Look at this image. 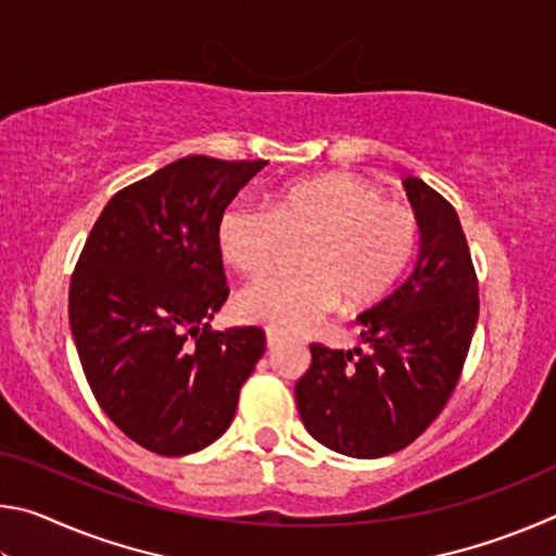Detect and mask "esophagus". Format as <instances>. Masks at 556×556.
Returning a JSON list of instances; mask_svg holds the SVG:
<instances>
[{"instance_id": "34e87169", "label": "esophagus", "mask_w": 556, "mask_h": 556, "mask_svg": "<svg viewBox=\"0 0 556 556\" xmlns=\"http://www.w3.org/2000/svg\"><path fill=\"white\" fill-rule=\"evenodd\" d=\"M287 341V336L285 333H279V331H267V348L269 351H275V348H279L281 343Z\"/></svg>"}]
</instances>
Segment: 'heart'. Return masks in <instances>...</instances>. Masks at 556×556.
<instances>
[{
    "label": "heart",
    "mask_w": 556,
    "mask_h": 556,
    "mask_svg": "<svg viewBox=\"0 0 556 556\" xmlns=\"http://www.w3.org/2000/svg\"><path fill=\"white\" fill-rule=\"evenodd\" d=\"M289 242H304V271L260 281L238 296L242 321L296 333L343 306L368 308L397 285L417 250L419 218L357 176L308 178L275 203L232 201L218 218V248L244 277H262Z\"/></svg>",
    "instance_id": "b5f03b06"
}]
</instances>
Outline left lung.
Wrapping results in <instances>:
<instances>
[{"label": "left lung", "mask_w": 556, "mask_h": 556, "mask_svg": "<svg viewBox=\"0 0 556 556\" xmlns=\"http://www.w3.org/2000/svg\"><path fill=\"white\" fill-rule=\"evenodd\" d=\"M404 188L421 230L417 267L357 316L368 353L312 343V368L296 382L308 434L353 458L388 456L425 434L456 390L481 306L454 205L417 176Z\"/></svg>", "instance_id": "obj_1"}]
</instances>
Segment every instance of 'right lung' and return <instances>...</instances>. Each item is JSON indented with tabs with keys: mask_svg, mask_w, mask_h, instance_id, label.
<instances>
[{
	"mask_svg": "<svg viewBox=\"0 0 556 556\" xmlns=\"http://www.w3.org/2000/svg\"><path fill=\"white\" fill-rule=\"evenodd\" d=\"M265 166L186 156L125 186L73 269L83 372L112 425L152 454L186 456L220 439L267 348L257 326L205 324L230 294L218 218Z\"/></svg>",
	"mask_w": 556,
	"mask_h": 556,
	"instance_id": "right-lung-1",
	"label": "right lung"
}]
</instances>
